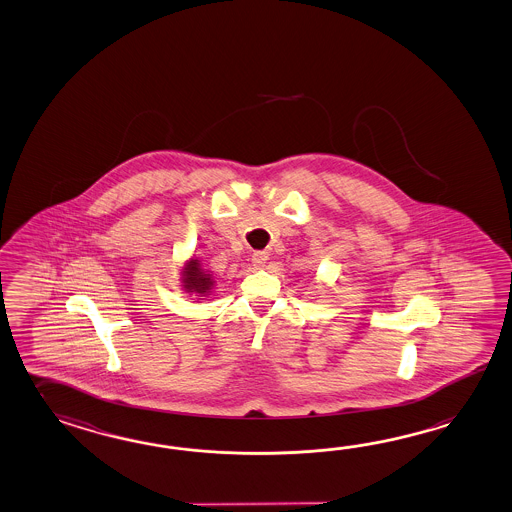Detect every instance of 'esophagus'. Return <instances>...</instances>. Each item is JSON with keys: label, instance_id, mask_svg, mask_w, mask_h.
<instances>
[{"label": "esophagus", "instance_id": "1", "mask_svg": "<svg viewBox=\"0 0 512 512\" xmlns=\"http://www.w3.org/2000/svg\"><path fill=\"white\" fill-rule=\"evenodd\" d=\"M251 261H253L255 268H264V264L268 261V251H255L251 255Z\"/></svg>", "mask_w": 512, "mask_h": 512}]
</instances>
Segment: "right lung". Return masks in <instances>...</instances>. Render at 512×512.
I'll list each match as a JSON object with an SVG mask.
<instances>
[{"instance_id":"1","label":"right lung","mask_w":512,"mask_h":512,"mask_svg":"<svg viewBox=\"0 0 512 512\" xmlns=\"http://www.w3.org/2000/svg\"><path fill=\"white\" fill-rule=\"evenodd\" d=\"M213 283L215 281L211 279L209 273L202 270V264L198 259H193V261L185 264V268H183V288L187 292H196L200 296H205L211 290Z\"/></svg>"}]
</instances>
